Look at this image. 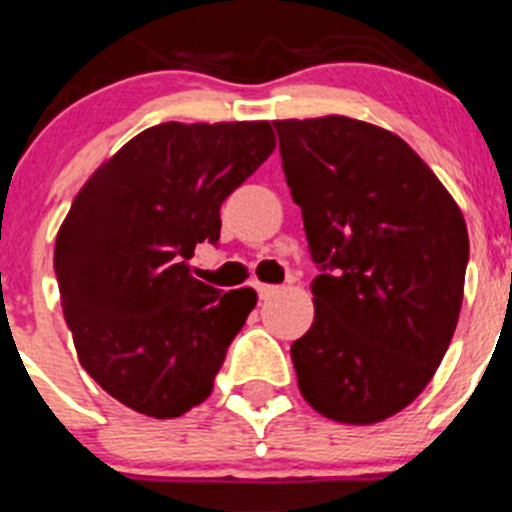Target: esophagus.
<instances>
[{
  "instance_id": "1",
  "label": "esophagus",
  "mask_w": 512,
  "mask_h": 512,
  "mask_svg": "<svg viewBox=\"0 0 512 512\" xmlns=\"http://www.w3.org/2000/svg\"><path fill=\"white\" fill-rule=\"evenodd\" d=\"M256 292H259L261 300H269L271 295H277L279 287H274V284H261V282H256Z\"/></svg>"
}]
</instances>
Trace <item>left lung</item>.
<instances>
[{
	"label": "left lung",
	"instance_id": "left-lung-1",
	"mask_svg": "<svg viewBox=\"0 0 512 512\" xmlns=\"http://www.w3.org/2000/svg\"><path fill=\"white\" fill-rule=\"evenodd\" d=\"M300 205L315 320L292 343L312 408L348 425L392 418L441 364L464 300V215L423 158L354 117L277 120Z\"/></svg>",
	"mask_w": 512,
	"mask_h": 512
}]
</instances>
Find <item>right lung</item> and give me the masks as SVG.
I'll return each instance as SVG.
<instances>
[{
  "mask_svg": "<svg viewBox=\"0 0 512 512\" xmlns=\"http://www.w3.org/2000/svg\"><path fill=\"white\" fill-rule=\"evenodd\" d=\"M274 148L266 120L161 122L76 194L53 253L63 318L79 364L125 408L164 420L210 397L256 292L223 295L189 259L217 243L220 205Z\"/></svg>",
  "mask_w": 512,
  "mask_h": 512,
  "instance_id": "right-lung-1",
  "label": "right lung"
}]
</instances>
